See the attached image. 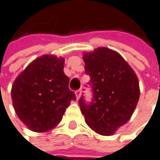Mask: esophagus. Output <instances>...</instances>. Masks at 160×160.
Here are the masks:
<instances>
[{
    "label": "esophagus",
    "mask_w": 160,
    "mask_h": 160,
    "mask_svg": "<svg viewBox=\"0 0 160 160\" xmlns=\"http://www.w3.org/2000/svg\"><path fill=\"white\" fill-rule=\"evenodd\" d=\"M75 94H76V97H77V99H79V97H81V95H82V90H81V89L77 90V91L75 92Z\"/></svg>",
    "instance_id": "obj_1"
}]
</instances>
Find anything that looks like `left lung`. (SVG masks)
Here are the masks:
<instances>
[{"mask_svg":"<svg viewBox=\"0 0 160 160\" xmlns=\"http://www.w3.org/2000/svg\"><path fill=\"white\" fill-rule=\"evenodd\" d=\"M85 74L90 77L92 102L78 100L86 124L96 133L110 136L125 124L140 97L135 72L119 53L99 48L83 54Z\"/></svg>","mask_w":160,"mask_h":160,"instance_id":"left-lung-1","label":"left lung"}]
</instances>
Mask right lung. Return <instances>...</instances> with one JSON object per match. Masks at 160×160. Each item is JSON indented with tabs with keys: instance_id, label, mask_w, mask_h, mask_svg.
Listing matches in <instances>:
<instances>
[{
	"instance_id": "obj_1",
	"label": "right lung",
	"mask_w": 160,
	"mask_h": 160,
	"mask_svg": "<svg viewBox=\"0 0 160 160\" xmlns=\"http://www.w3.org/2000/svg\"><path fill=\"white\" fill-rule=\"evenodd\" d=\"M64 58L42 55L30 63L14 81L11 99L19 119L35 132L55 127L76 95L69 89Z\"/></svg>"
}]
</instances>
